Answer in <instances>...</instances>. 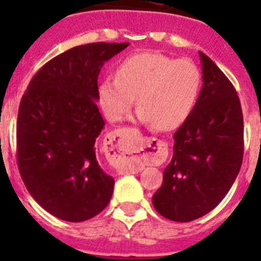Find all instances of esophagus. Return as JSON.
<instances>
[{"mask_svg":"<svg viewBox=\"0 0 261 261\" xmlns=\"http://www.w3.org/2000/svg\"><path fill=\"white\" fill-rule=\"evenodd\" d=\"M133 129H129V128H121V129H117L116 132L114 133V141L116 140L119 142L120 137H123L124 133L125 132H130ZM159 156V150H156V147H151L149 145V147L144 146V149L141 150H138L137 154L133 156V166H129V167H125V166H121V167L117 168V171L120 174H128V172H135L141 171V168L144 167L146 163H150L153 162L154 159H156Z\"/></svg>","mask_w":261,"mask_h":261,"instance_id":"34e87169","label":"esophagus"}]
</instances>
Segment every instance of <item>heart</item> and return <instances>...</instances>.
<instances>
[{
  "label": "heart",
  "instance_id": "1",
  "mask_svg": "<svg viewBox=\"0 0 261 261\" xmlns=\"http://www.w3.org/2000/svg\"><path fill=\"white\" fill-rule=\"evenodd\" d=\"M201 87L195 62L155 52L136 53L120 62L116 78L106 77L98 87L99 105L110 120H119L137 96V116L158 130H171L186 121Z\"/></svg>",
  "mask_w": 261,
  "mask_h": 261
}]
</instances>
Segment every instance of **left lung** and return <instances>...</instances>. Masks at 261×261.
Here are the masks:
<instances>
[{
	"instance_id": "obj_1",
	"label": "left lung",
	"mask_w": 261,
	"mask_h": 261,
	"mask_svg": "<svg viewBox=\"0 0 261 261\" xmlns=\"http://www.w3.org/2000/svg\"><path fill=\"white\" fill-rule=\"evenodd\" d=\"M202 87L191 115L174 133V154L153 196L167 220L190 222L213 211L243 161V114L229 78L199 52Z\"/></svg>"
}]
</instances>
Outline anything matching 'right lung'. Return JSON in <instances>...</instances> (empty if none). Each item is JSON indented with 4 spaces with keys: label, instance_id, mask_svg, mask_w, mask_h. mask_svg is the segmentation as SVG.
<instances>
[{
    "label": "right lung",
    "instance_id": "right-lung-1",
    "mask_svg": "<svg viewBox=\"0 0 261 261\" xmlns=\"http://www.w3.org/2000/svg\"><path fill=\"white\" fill-rule=\"evenodd\" d=\"M129 43L78 45L48 61L23 94L17 121V162L30 195L48 213L82 222L100 213L114 177L96 159L105 126L96 106L106 61Z\"/></svg>",
    "mask_w": 261,
    "mask_h": 261
}]
</instances>
